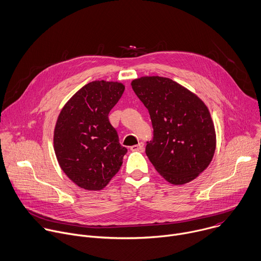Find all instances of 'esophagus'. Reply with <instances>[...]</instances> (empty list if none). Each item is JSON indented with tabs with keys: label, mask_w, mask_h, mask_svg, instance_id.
<instances>
[{
	"label": "esophagus",
	"mask_w": 261,
	"mask_h": 261,
	"mask_svg": "<svg viewBox=\"0 0 261 261\" xmlns=\"http://www.w3.org/2000/svg\"><path fill=\"white\" fill-rule=\"evenodd\" d=\"M130 149L134 150V151H142L144 149V144H143V142H139L138 144L131 146Z\"/></svg>",
	"instance_id": "34e87169"
}]
</instances>
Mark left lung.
I'll return each instance as SVG.
<instances>
[{"instance_id":"obj_1","label":"left lung","mask_w":261,"mask_h":261,"mask_svg":"<svg viewBox=\"0 0 261 261\" xmlns=\"http://www.w3.org/2000/svg\"><path fill=\"white\" fill-rule=\"evenodd\" d=\"M132 89L147 109L153 137L145 152L160 174L172 185H185L208 167L216 135L205 103L178 83L163 76L132 81Z\"/></svg>"}]
</instances>
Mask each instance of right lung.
Here are the masks:
<instances>
[{"label":"right lung","instance_id":"add662e5","mask_svg":"<svg viewBox=\"0 0 261 261\" xmlns=\"http://www.w3.org/2000/svg\"><path fill=\"white\" fill-rule=\"evenodd\" d=\"M125 86L94 81L85 85L61 110L54 130V150L67 177L82 189L107 187L123 164L127 148L109 121Z\"/></svg>","mask_w":261,"mask_h":261}]
</instances>
